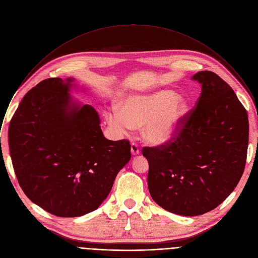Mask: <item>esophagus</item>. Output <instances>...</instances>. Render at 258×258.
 <instances>
[{
    "label": "esophagus",
    "instance_id": "esophagus-1",
    "mask_svg": "<svg viewBox=\"0 0 258 258\" xmlns=\"http://www.w3.org/2000/svg\"><path fill=\"white\" fill-rule=\"evenodd\" d=\"M131 151L133 155H139L140 154V147L137 143H132L131 146Z\"/></svg>",
    "mask_w": 258,
    "mask_h": 258
}]
</instances>
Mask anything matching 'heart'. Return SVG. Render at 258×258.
<instances>
[{"label": "heart", "mask_w": 258, "mask_h": 258, "mask_svg": "<svg viewBox=\"0 0 258 258\" xmlns=\"http://www.w3.org/2000/svg\"><path fill=\"white\" fill-rule=\"evenodd\" d=\"M189 109L186 100L178 98L173 91L164 90L132 96L123 101L121 110H108L105 117L116 135H124L132 128L145 125L144 138L152 144H162L179 133Z\"/></svg>", "instance_id": "obj_1"}]
</instances>
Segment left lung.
<instances>
[{
  "label": "left lung",
  "mask_w": 258,
  "mask_h": 258,
  "mask_svg": "<svg viewBox=\"0 0 258 258\" xmlns=\"http://www.w3.org/2000/svg\"><path fill=\"white\" fill-rule=\"evenodd\" d=\"M201 94L179 133L155 147H144L149 162L148 189L163 209L204 214L222 204L244 172L249 122L233 89L216 73L199 71Z\"/></svg>",
  "instance_id": "8db88e82"
}]
</instances>
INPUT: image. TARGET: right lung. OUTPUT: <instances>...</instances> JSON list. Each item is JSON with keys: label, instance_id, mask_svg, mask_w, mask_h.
<instances>
[{"label": "right lung", "instance_id": "right-lung-1", "mask_svg": "<svg viewBox=\"0 0 258 258\" xmlns=\"http://www.w3.org/2000/svg\"><path fill=\"white\" fill-rule=\"evenodd\" d=\"M71 82L47 79L28 91L8 131L19 186L60 217L96 210L132 156L128 140H107L96 110L72 101Z\"/></svg>", "mask_w": 258, "mask_h": 258}]
</instances>
